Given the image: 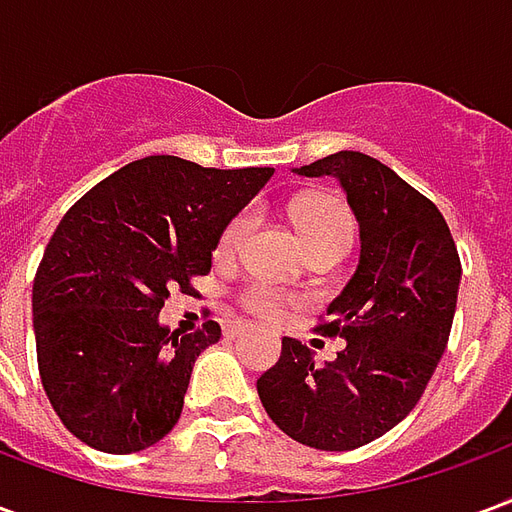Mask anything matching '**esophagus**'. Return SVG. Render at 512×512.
I'll use <instances>...</instances> for the list:
<instances>
[{"instance_id": "esophagus-1", "label": "esophagus", "mask_w": 512, "mask_h": 512, "mask_svg": "<svg viewBox=\"0 0 512 512\" xmlns=\"http://www.w3.org/2000/svg\"><path fill=\"white\" fill-rule=\"evenodd\" d=\"M246 329H244V323H227V326H224V334H227V337H230V340H233V337H238V334H244Z\"/></svg>"}]
</instances>
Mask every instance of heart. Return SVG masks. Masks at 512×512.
<instances>
[{"mask_svg":"<svg viewBox=\"0 0 512 512\" xmlns=\"http://www.w3.org/2000/svg\"><path fill=\"white\" fill-rule=\"evenodd\" d=\"M290 216H293V224H296V230H299L301 241H304L307 249L321 244H351V235H354L351 211L334 194H318V197H307V200L296 202ZM252 224H255L252 211L235 213L222 230V235H219L216 255H235L244 244L249 230H252ZM238 301H241V307L246 312H252L255 318H263V321H277L279 315L285 312V296L277 288H268V285H249V288L241 290Z\"/></svg>","mask_w":512,"mask_h":512,"instance_id":"obj_1","label":"heart"}]
</instances>
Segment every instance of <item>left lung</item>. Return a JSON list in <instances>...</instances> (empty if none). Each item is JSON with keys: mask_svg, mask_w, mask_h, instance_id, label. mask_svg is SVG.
<instances>
[{"mask_svg": "<svg viewBox=\"0 0 512 512\" xmlns=\"http://www.w3.org/2000/svg\"><path fill=\"white\" fill-rule=\"evenodd\" d=\"M296 172L340 180L362 255L315 326L343 337V351L318 367L312 348L285 337L277 365L257 378V395L290 439L356 450L395 428L425 392L450 340L461 257L439 208L378 158L340 150Z\"/></svg>", "mask_w": 512, "mask_h": 512, "instance_id": "obj_1", "label": "left lung"}]
</instances>
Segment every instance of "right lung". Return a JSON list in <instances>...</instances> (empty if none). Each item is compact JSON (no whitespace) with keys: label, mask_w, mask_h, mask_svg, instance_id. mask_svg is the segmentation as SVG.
<instances>
[{"label":"right lung","mask_w":512,"mask_h":512,"mask_svg":"<svg viewBox=\"0 0 512 512\" xmlns=\"http://www.w3.org/2000/svg\"><path fill=\"white\" fill-rule=\"evenodd\" d=\"M271 175L147 156L62 216L32 282V323L43 389L76 439L128 455L175 428L191 367L222 329L169 332L158 312L172 290L197 293L227 222Z\"/></svg>","instance_id":"add662e5"}]
</instances>
